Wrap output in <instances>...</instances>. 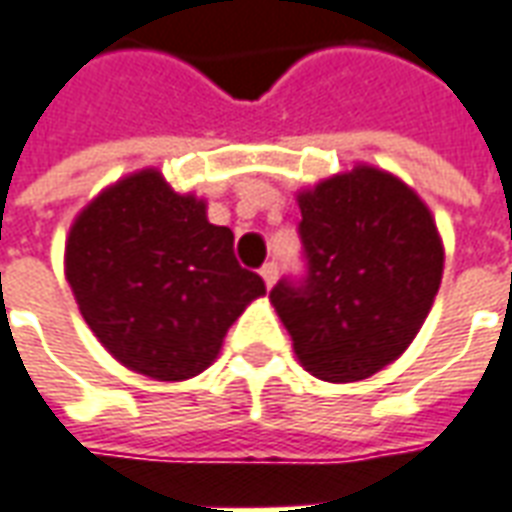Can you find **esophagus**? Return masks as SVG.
<instances>
[{
  "label": "esophagus",
  "mask_w": 512,
  "mask_h": 512,
  "mask_svg": "<svg viewBox=\"0 0 512 512\" xmlns=\"http://www.w3.org/2000/svg\"><path fill=\"white\" fill-rule=\"evenodd\" d=\"M260 277H263V282H266V288H274V282H277L279 277L277 263H266V266L260 268Z\"/></svg>",
  "instance_id": "esophagus-1"
}]
</instances>
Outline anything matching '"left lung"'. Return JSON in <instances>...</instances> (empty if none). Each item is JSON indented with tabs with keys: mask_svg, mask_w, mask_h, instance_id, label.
Wrapping results in <instances>:
<instances>
[{
	"mask_svg": "<svg viewBox=\"0 0 512 512\" xmlns=\"http://www.w3.org/2000/svg\"><path fill=\"white\" fill-rule=\"evenodd\" d=\"M304 279H279L271 304L312 376L370 378L406 351L428 318L444 246L428 205L384 169L299 191Z\"/></svg>",
	"mask_w": 512,
	"mask_h": 512,
	"instance_id": "left-lung-1",
	"label": "left lung"
}]
</instances>
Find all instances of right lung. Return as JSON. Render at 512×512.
Masks as SVG:
<instances>
[{
    "instance_id": "add662e5",
    "label": "right lung",
    "mask_w": 512,
    "mask_h": 512,
    "mask_svg": "<svg viewBox=\"0 0 512 512\" xmlns=\"http://www.w3.org/2000/svg\"><path fill=\"white\" fill-rule=\"evenodd\" d=\"M65 277L106 351L156 381L202 373L266 293L238 266L230 227L208 222L205 200L172 191L158 169L117 180L76 216Z\"/></svg>"
}]
</instances>
